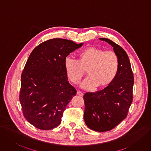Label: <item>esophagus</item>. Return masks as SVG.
<instances>
[{
	"mask_svg": "<svg viewBox=\"0 0 151 151\" xmlns=\"http://www.w3.org/2000/svg\"><path fill=\"white\" fill-rule=\"evenodd\" d=\"M76 94H78V95H79L80 96H83V93L82 92H81L80 91H77Z\"/></svg>",
	"mask_w": 151,
	"mask_h": 151,
	"instance_id": "1",
	"label": "esophagus"
}]
</instances>
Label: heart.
<instances>
[{
	"label": "heart",
	"mask_w": 151,
	"mask_h": 151,
	"mask_svg": "<svg viewBox=\"0 0 151 151\" xmlns=\"http://www.w3.org/2000/svg\"><path fill=\"white\" fill-rule=\"evenodd\" d=\"M78 57V60L69 57L65 60L67 76L74 84L80 81L85 71L89 76L81 85L85 90L105 88L114 79L119 67L118 57L114 52L91 46L82 50Z\"/></svg>",
	"instance_id": "obj_1"
}]
</instances>
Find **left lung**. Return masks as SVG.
<instances>
[{"label": "left lung", "instance_id": "obj_1", "mask_svg": "<svg viewBox=\"0 0 151 151\" xmlns=\"http://www.w3.org/2000/svg\"><path fill=\"white\" fill-rule=\"evenodd\" d=\"M99 40L113 47L119 59V67L113 81L103 90L85 94L84 119L91 130L106 132L124 120L132 102L134 76L129 57L119 45L106 38Z\"/></svg>", "mask_w": 151, "mask_h": 151}]
</instances>
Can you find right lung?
<instances>
[{
    "label": "right lung",
    "instance_id": "obj_1",
    "mask_svg": "<svg viewBox=\"0 0 151 151\" xmlns=\"http://www.w3.org/2000/svg\"><path fill=\"white\" fill-rule=\"evenodd\" d=\"M83 43L53 38L33 49L21 76L19 99L27 121L50 130L61 122L67 105L76 94L68 81L65 60Z\"/></svg>",
    "mask_w": 151,
    "mask_h": 151
}]
</instances>
